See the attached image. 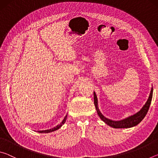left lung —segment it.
Wrapping results in <instances>:
<instances>
[{
  "mask_svg": "<svg viewBox=\"0 0 158 158\" xmlns=\"http://www.w3.org/2000/svg\"><path fill=\"white\" fill-rule=\"evenodd\" d=\"M153 89L152 88L151 93H150V95L148 97V100L146 102L145 105L143 106L142 108L141 109V110L139 111H138L137 113H136L135 114L132 115V116H130L129 117L126 118L123 120H121V121H112V120L106 118V117L103 116L100 111L99 110L98 106V98L97 96H96L95 93L94 92V104L95 106V109L96 111L98 112V116H100V118L102 120V121L105 123L106 124H107L109 126H111L114 128H129V127H132L135 126V125H138L139 123L142 121V120L144 118V117L146 116V115L148 112L150 105H151V100H152V97H153Z\"/></svg>",
  "mask_w": 158,
  "mask_h": 158,
  "instance_id": "obj_1",
  "label": "left lung"
}]
</instances>
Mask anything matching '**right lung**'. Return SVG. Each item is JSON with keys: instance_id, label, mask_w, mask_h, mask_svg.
<instances>
[{"instance_id": "add662e5", "label": "right lung", "mask_w": 158, "mask_h": 158, "mask_svg": "<svg viewBox=\"0 0 158 158\" xmlns=\"http://www.w3.org/2000/svg\"><path fill=\"white\" fill-rule=\"evenodd\" d=\"M66 119H67V115L65 116V118H64V119L63 120V121L61 122L59 125H58L57 126H56V127H54L53 128H52V129H49V130L37 131V132H40V133H49V132H53V131H55V130H57L58 129H59V128H60L61 126H62V125H63L64 123H65Z\"/></svg>"}]
</instances>
